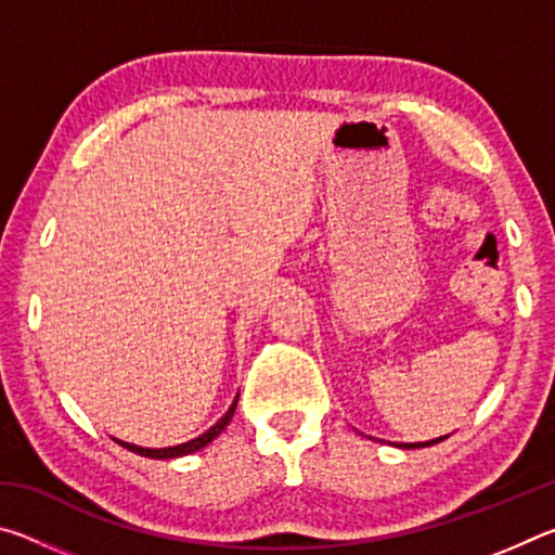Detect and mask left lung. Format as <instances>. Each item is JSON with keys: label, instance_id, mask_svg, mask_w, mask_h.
<instances>
[{"label": "left lung", "instance_id": "obj_1", "mask_svg": "<svg viewBox=\"0 0 555 555\" xmlns=\"http://www.w3.org/2000/svg\"><path fill=\"white\" fill-rule=\"evenodd\" d=\"M438 440H443V438L428 440V443H401V448H426V446H434V443H438Z\"/></svg>", "mask_w": 555, "mask_h": 555}]
</instances>
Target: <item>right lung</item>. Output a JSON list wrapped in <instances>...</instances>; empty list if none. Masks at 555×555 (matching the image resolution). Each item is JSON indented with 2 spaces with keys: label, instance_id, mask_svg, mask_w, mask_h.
Listing matches in <instances>:
<instances>
[{
  "label": "right lung",
  "instance_id": "1",
  "mask_svg": "<svg viewBox=\"0 0 555 555\" xmlns=\"http://www.w3.org/2000/svg\"><path fill=\"white\" fill-rule=\"evenodd\" d=\"M234 409H237V399L232 401V406L228 409V413H224V416L218 421V424H215L210 430H205L203 436H198V438H193V440H188V443H181V446H173V448H139V446H131V443H125V440H117L119 446H125L127 450H131V453H139V455H144V457H154V460H168V457H181V455H188V453H195V450H201V448H205L210 443L212 438H218L222 430H224V426L230 424L232 421V413H234Z\"/></svg>",
  "mask_w": 555,
  "mask_h": 555
}]
</instances>
